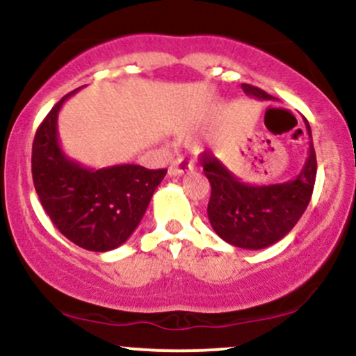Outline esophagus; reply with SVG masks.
I'll use <instances>...</instances> for the list:
<instances>
[{
    "label": "esophagus",
    "instance_id": "esophagus-1",
    "mask_svg": "<svg viewBox=\"0 0 356 356\" xmlns=\"http://www.w3.org/2000/svg\"><path fill=\"white\" fill-rule=\"evenodd\" d=\"M194 169V164H192L191 161H187V159L184 157H179L177 161H174V164L169 167V175H182L184 172H187V170H192Z\"/></svg>",
    "mask_w": 356,
    "mask_h": 356
}]
</instances>
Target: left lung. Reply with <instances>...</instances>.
<instances>
[{"label": "left lung", "mask_w": 356, "mask_h": 356, "mask_svg": "<svg viewBox=\"0 0 356 356\" xmlns=\"http://www.w3.org/2000/svg\"><path fill=\"white\" fill-rule=\"evenodd\" d=\"M244 93L259 100H275L264 90L241 85ZM306 132L312 129L305 118ZM204 174L211 182L207 216L220 239L243 249H263L283 239L295 227L312 199L316 179V154L309 142L308 159L296 179L271 186L241 182L209 152L201 155Z\"/></svg>", "instance_id": "8db88e82"}]
</instances>
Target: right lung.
Wrapping results in <instances>:
<instances>
[{
  "instance_id": "right-lung-1",
  "label": "right lung",
  "mask_w": 356,
  "mask_h": 356,
  "mask_svg": "<svg viewBox=\"0 0 356 356\" xmlns=\"http://www.w3.org/2000/svg\"><path fill=\"white\" fill-rule=\"evenodd\" d=\"M76 90L65 95L36 130L31 174L56 229L76 246L105 252L136 231L167 169L122 164L95 170L68 159L60 147L56 120L61 105Z\"/></svg>"
}]
</instances>
